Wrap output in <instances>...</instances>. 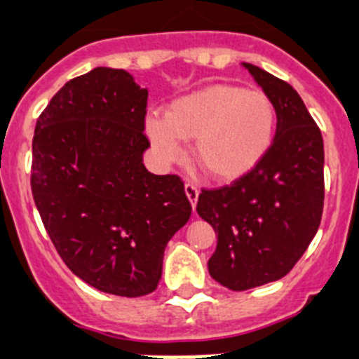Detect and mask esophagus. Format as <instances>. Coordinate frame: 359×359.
<instances>
[{
	"mask_svg": "<svg viewBox=\"0 0 359 359\" xmlns=\"http://www.w3.org/2000/svg\"><path fill=\"white\" fill-rule=\"evenodd\" d=\"M185 194H187V197H189V201H190V205H192V208H196L197 197H199V190H197V187L190 182L185 183Z\"/></svg>",
	"mask_w": 359,
	"mask_h": 359,
	"instance_id": "obj_1",
	"label": "esophagus"
}]
</instances>
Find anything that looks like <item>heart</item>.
I'll list each match as a JSON object with an SVG mask.
<instances>
[{"mask_svg":"<svg viewBox=\"0 0 359 359\" xmlns=\"http://www.w3.org/2000/svg\"><path fill=\"white\" fill-rule=\"evenodd\" d=\"M146 128L163 160H176L183 140L192 139L194 162L213 180L231 182L267 154L276 108L265 92L217 83L174 100L165 115L149 114Z\"/></svg>","mask_w":359,"mask_h":359,"instance_id":"b5f03b06","label":"heart"}]
</instances>
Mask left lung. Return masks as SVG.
<instances>
[{
	"mask_svg": "<svg viewBox=\"0 0 359 359\" xmlns=\"http://www.w3.org/2000/svg\"><path fill=\"white\" fill-rule=\"evenodd\" d=\"M271 97L278 126L258 165L231 185L203 189L197 213L217 233L208 259L215 281L242 292L294 269L317 233L324 208V140L295 88L245 64Z\"/></svg>",
	"mask_w": 359,
	"mask_h": 359,
	"instance_id": "8db88e82",
	"label": "left lung"
}]
</instances>
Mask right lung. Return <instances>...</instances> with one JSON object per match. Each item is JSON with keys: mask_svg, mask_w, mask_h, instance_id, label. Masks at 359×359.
<instances>
[{"mask_svg": "<svg viewBox=\"0 0 359 359\" xmlns=\"http://www.w3.org/2000/svg\"><path fill=\"white\" fill-rule=\"evenodd\" d=\"M147 88L96 67L53 96L35 126L32 194L58 255L90 287L121 297L156 290L165 245L189 222L182 177L142 163Z\"/></svg>", "mask_w": 359, "mask_h": 359, "instance_id": "right-lung-1", "label": "right lung"}]
</instances>
